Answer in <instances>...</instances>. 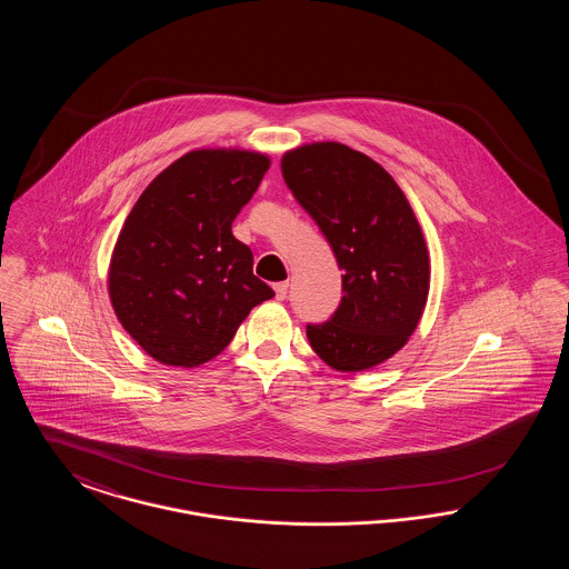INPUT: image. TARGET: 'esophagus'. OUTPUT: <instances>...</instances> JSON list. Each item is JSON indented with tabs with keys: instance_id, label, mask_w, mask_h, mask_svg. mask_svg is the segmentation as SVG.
<instances>
[{
	"instance_id": "34e87169",
	"label": "esophagus",
	"mask_w": 569,
	"mask_h": 569,
	"mask_svg": "<svg viewBox=\"0 0 569 569\" xmlns=\"http://www.w3.org/2000/svg\"><path fill=\"white\" fill-rule=\"evenodd\" d=\"M272 288H274V297H277V300H283L286 295H288V288H290V283H288V281H279V283H274Z\"/></svg>"
}]
</instances>
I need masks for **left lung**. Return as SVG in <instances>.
Wrapping results in <instances>:
<instances>
[{
	"label": "left lung",
	"instance_id": "8db88e82",
	"mask_svg": "<svg viewBox=\"0 0 569 569\" xmlns=\"http://www.w3.org/2000/svg\"><path fill=\"white\" fill-rule=\"evenodd\" d=\"M281 172L343 269L337 311L307 326V339L328 367L367 371L399 352L422 318L431 286L422 228L397 181L348 144L297 147Z\"/></svg>",
	"mask_w": 569,
	"mask_h": 569
}]
</instances>
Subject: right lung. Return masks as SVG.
<instances>
[{
  "instance_id": "1",
  "label": "right lung",
  "mask_w": 569,
  "mask_h": 569,
  "mask_svg": "<svg viewBox=\"0 0 569 569\" xmlns=\"http://www.w3.org/2000/svg\"><path fill=\"white\" fill-rule=\"evenodd\" d=\"M271 160L244 149H196L136 200L112 249L109 295L136 343L162 365L216 358L249 311L274 297L232 221Z\"/></svg>"
}]
</instances>
